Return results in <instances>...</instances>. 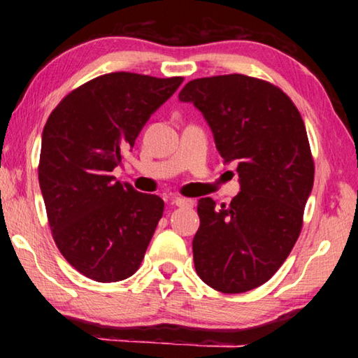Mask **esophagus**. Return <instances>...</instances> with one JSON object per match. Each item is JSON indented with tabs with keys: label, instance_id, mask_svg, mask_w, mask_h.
I'll list each match as a JSON object with an SVG mask.
<instances>
[{
	"label": "esophagus",
	"instance_id": "obj_1",
	"mask_svg": "<svg viewBox=\"0 0 358 358\" xmlns=\"http://www.w3.org/2000/svg\"><path fill=\"white\" fill-rule=\"evenodd\" d=\"M172 203L177 205V207H194V201L192 199H186V197H173Z\"/></svg>",
	"mask_w": 358,
	"mask_h": 358
}]
</instances>
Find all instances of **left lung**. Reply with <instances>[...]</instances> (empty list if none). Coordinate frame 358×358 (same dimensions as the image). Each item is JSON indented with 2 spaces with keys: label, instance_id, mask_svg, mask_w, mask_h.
<instances>
[{
  "label": "left lung",
  "instance_id": "8db88e82",
  "mask_svg": "<svg viewBox=\"0 0 358 358\" xmlns=\"http://www.w3.org/2000/svg\"><path fill=\"white\" fill-rule=\"evenodd\" d=\"M178 99L202 112L224 162L237 164L240 181L229 205L199 201L196 271L220 292H248L276 273L300 235L314 183L305 123L286 93L243 74L196 78Z\"/></svg>",
  "mask_w": 358,
  "mask_h": 358
}]
</instances>
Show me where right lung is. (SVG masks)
<instances>
[{
    "label": "right lung",
    "mask_w": 358,
    "mask_h": 358,
    "mask_svg": "<svg viewBox=\"0 0 358 358\" xmlns=\"http://www.w3.org/2000/svg\"><path fill=\"white\" fill-rule=\"evenodd\" d=\"M181 82L99 76L71 92L47 120L39 186L48 224L59 252L90 280L117 282L141 266L164 201L120 183L112 171Z\"/></svg>",
    "instance_id": "add662e5"
}]
</instances>
